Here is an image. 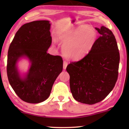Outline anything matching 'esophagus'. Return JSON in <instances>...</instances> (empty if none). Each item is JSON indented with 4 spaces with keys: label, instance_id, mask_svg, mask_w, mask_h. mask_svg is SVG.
I'll return each instance as SVG.
<instances>
[{
    "label": "esophagus",
    "instance_id": "1",
    "mask_svg": "<svg viewBox=\"0 0 129 129\" xmlns=\"http://www.w3.org/2000/svg\"><path fill=\"white\" fill-rule=\"evenodd\" d=\"M68 61H66V60L63 61V69H66V67H67V66H68Z\"/></svg>",
    "mask_w": 129,
    "mask_h": 129
}]
</instances>
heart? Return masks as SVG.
I'll list each match as a JSON object with an SVG mask.
<instances>
[{
  "instance_id": "obj_1",
  "label": "heart",
  "mask_w": 129,
  "mask_h": 129,
  "mask_svg": "<svg viewBox=\"0 0 129 129\" xmlns=\"http://www.w3.org/2000/svg\"><path fill=\"white\" fill-rule=\"evenodd\" d=\"M96 31L89 26H80L63 33L60 40L63 52L67 57L77 59L87 54L96 41Z\"/></svg>"
}]
</instances>
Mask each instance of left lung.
<instances>
[{
  "label": "left lung",
  "instance_id": "left-lung-1",
  "mask_svg": "<svg viewBox=\"0 0 129 129\" xmlns=\"http://www.w3.org/2000/svg\"><path fill=\"white\" fill-rule=\"evenodd\" d=\"M100 36L83 58L71 61L66 70L70 87L77 102L93 105L106 98L118 78L120 54L113 33L108 28H96Z\"/></svg>",
  "mask_w": 129,
  "mask_h": 129
}]
</instances>
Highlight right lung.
<instances>
[{
  "instance_id": "add662e5",
  "label": "right lung",
  "mask_w": 129,
  "mask_h": 129,
  "mask_svg": "<svg viewBox=\"0 0 129 129\" xmlns=\"http://www.w3.org/2000/svg\"><path fill=\"white\" fill-rule=\"evenodd\" d=\"M50 24L37 20L21 26L10 43L7 61V75L12 89L23 101L38 103L49 98L53 84L63 69V59L47 50L52 44ZM26 56L31 66L25 79L17 70V61Z\"/></svg>"
}]
</instances>
